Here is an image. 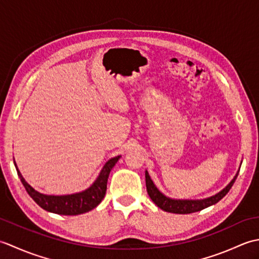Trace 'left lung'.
Listing matches in <instances>:
<instances>
[{
	"mask_svg": "<svg viewBox=\"0 0 259 259\" xmlns=\"http://www.w3.org/2000/svg\"><path fill=\"white\" fill-rule=\"evenodd\" d=\"M243 162V161H241ZM240 169V167H239ZM239 169L237 174L235 175V177L232 179V181L225 187L223 190H221L218 194L210 196L208 198H203V199H174L166 195H163L162 192L157 188V186L153 183L151 177L149 176V172L146 170V186L148 195L151 198V200L156 203V205L162 209V210L167 212L172 213H191L196 211H200L202 209H205L209 206H212L214 203H217L219 200H222L223 198L228 194V191L232 188L236 178H237Z\"/></svg>",
	"mask_w": 259,
	"mask_h": 259,
	"instance_id": "8db88e82",
	"label": "left lung"
}]
</instances>
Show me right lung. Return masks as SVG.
<instances>
[{
	"label": "right lung",
	"mask_w": 259,
	"mask_h": 259,
	"mask_svg": "<svg viewBox=\"0 0 259 259\" xmlns=\"http://www.w3.org/2000/svg\"><path fill=\"white\" fill-rule=\"evenodd\" d=\"M121 156H117L109 159L101 169L97 179L93 181V184L89 188L80 192H75V194L61 196L45 195L36 191L33 187L26 183L23 176L20 172L18 166H16L15 160L14 166L16 168V171H18L19 178L21 179L25 190L27 191V194L31 196L32 199L38 206L45 209V210L53 213L65 214V216H75V214L84 213L92 210L93 208H96L102 201L104 196H106L107 183L110 171H111V169L118 162Z\"/></svg>",
	"instance_id": "right-lung-1"
}]
</instances>
